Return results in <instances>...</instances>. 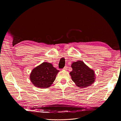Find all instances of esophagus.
I'll return each instance as SVG.
<instances>
[{
    "instance_id": "obj_1",
    "label": "esophagus",
    "mask_w": 121,
    "mask_h": 121,
    "mask_svg": "<svg viewBox=\"0 0 121 121\" xmlns=\"http://www.w3.org/2000/svg\"><path fill=\"white\" fill-rule=\"evenodd\" d=\"M67 69H68V66H67V65H65V66L64 68L63 69H65V70H67Z\"/></svg>"
}]
</instances>
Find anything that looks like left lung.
Returning a JSON list of instances; mask_svg holds the SVG:
<instances>
[{
  "mask_svg": "<svg viewBox=\"0 0 121 121\" xmlns=\"http://www.w3.org/2000/svg\"><path fill=\"white\" fill-rule=\"evenodd\" d=\"M73 70L69 73L73 81L78 87H87L92 85L95 80L93 69L86 65L83 61L78 60L71 65Z\"/></svg>",
  "mask_w": 121,
  "mask_h": 121,
  "instance_id": "1",
  "label": "left lung"
}]
</instances>
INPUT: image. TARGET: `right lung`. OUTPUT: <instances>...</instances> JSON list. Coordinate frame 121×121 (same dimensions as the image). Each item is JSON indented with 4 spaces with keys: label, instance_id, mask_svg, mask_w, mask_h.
Instances as JSON below:
<instances>
[{
    "label": "right lung",
    "instance_id": "obj_1",
    "mask_svg": "<svg viewBox=\"0 0 121 121\" xmlns=\"http://www.w3.org/2000/svg\"><path fill=\"white\" fill-rule=\"evenodd\" d=\"M58 72L52 64L44 62L32 71L30 75V80L36 87L48 88L54 81Z\"/></svg>",
    "mask_w": 121,
    "mask_h": 121
}]
</instances>
